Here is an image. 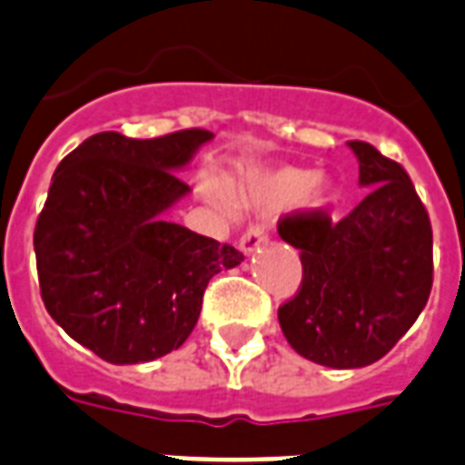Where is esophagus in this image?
<instances>
[{"instance_id":"1","label":"esophagus","mask_w":465,"mask_h":465,"mask_svg":"<svg viewBox=\"0 0 465 465\" xmlns=\"http://www.w3.org/2000/svg\"><path fill=\"white\" fill-rule=\"evenodd\" d=\"M268 241V233H265V229L261 224H253V226H248L246 233L241 236L239 241V248L246 253V256H251L256 248H261Z\"/></svg>"}]
</instances>
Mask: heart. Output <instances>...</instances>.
I'll return each instance as SVG.
<instances>
[{
  "label": "heart",
  "mask_w": 465,
  "mask_h": 465,
  "mask_svg": "<svg viewBox=\"0 0 465 465\" xmlns=\"http://www.w3.org/2000/svg\"><path fill=\"white\" fill-rule=\"evenodd\" d=\"M200 193L212 204H217L226 212L232 209V202H229L226 193L212 177H202ZM248 197L256 207L268 209V212L285 209L290 204H297V202H302L304 207L310 209H324L334 202L336 190L329 177L317 175L314 170L285 165V168L268 170L261 177H256L253 185L248 187Z\"/></svg>",
  "instance_id": "b5f03b06"
}]
</instances>
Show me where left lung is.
Instances as JSON below:
<instances>
[{
  "label": "left lung",
  "mask_w": 465,
  "mask_h": 465,
  "mask_svg": "<svg viewBox=\"0 0 465 465\" xmlns=\"http://www.w3.org/2000/svg\"><path fill=\"white\" fill-rule=\"evenodd\" d=\"M359 183L373 187L341 222L327 212L280 219V239L300 251L302 285L278 310L292 349L329 368L381 361L420 317L431 292V224L400 163L349 141Z\"/></svg>",
  "instance_id": "8db88e82"
}]
</instances>
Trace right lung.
Here are the masks:
<instances>
[{
  "label": "right lung",
  "mask_w": 465,
  "mask_h": 465,
  "mask_svg": "<svg viewBox=\"0 0 465 465\" xmlns=\"http://www.w3.org/2000/svg\"><path fill=\"white\" fill-rule=\"evenodd\" d=\"M94 134L60 161L34 232L41 297L55 324L99 359L131 366L180 349L217 272L243 261L229 243L163 214L190 193L175 175L212 141Z\"/></svg>",
  "instance_id": "add662e5"
}]
</instances>
